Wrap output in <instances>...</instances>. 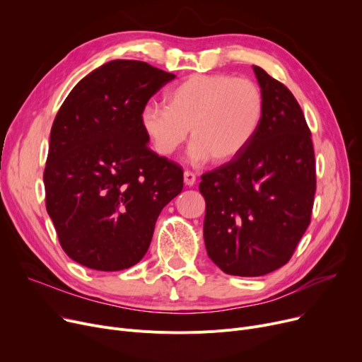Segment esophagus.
<instances>
[{"instance_id": "esophagus-1", "label": "esophagus", "mask_w": 362, "mask_h": 362, "mask_svg": "<svg viewBox=\"0 0 362 362\" xmlns=\"http://www.w3.org/2000/svg\"><path fill=\"white\" fill-rule=\"evenodd\" d=\"M183 180H185L186 186H194L195 182H197V175L194 173V171L186 170L185 173H183Z\"/></svg>"}]
</instances>
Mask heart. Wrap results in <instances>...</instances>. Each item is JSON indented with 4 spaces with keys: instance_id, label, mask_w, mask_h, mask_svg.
<instances>
[{
    "instance_id": "b5f03b06",
    "label": "heart",
    "mask_w": 362,
    "mask_h": 362,
    "mask_svg": "<svg viewBox=\"0 0 362 362\" xmlns=\"http://www.w3.org/2000/svg\"><path fill=\"white\" fill-rule=\"evenodd\" d=\"M164 107L146 105L139 124L152 148L170 157L191 129V157L216 164L233 161L258 133L265 111L261 88L232 74H192L171 88Z\"/></svg>"
}]
</instances>
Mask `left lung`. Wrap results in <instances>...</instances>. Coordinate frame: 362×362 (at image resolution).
Wrapping results in <instances>:
<instances>
[{"mask_svg":"<svg viewBox=\"0 0 362 362\" xmlns=\"http://www.w3.org/2000/svg\"><path fill=\"white\" fill-rule=\"evenodd\" d=\"M265 111L252 142L201 176L208 257L232 276L286 264L311 223L317 189L311 130L293 93L254 66Z\"/></svg>","mask_w":362,"mask_h":362,"instance_id":"8db88e82","label":"left lung"}]
</instances>
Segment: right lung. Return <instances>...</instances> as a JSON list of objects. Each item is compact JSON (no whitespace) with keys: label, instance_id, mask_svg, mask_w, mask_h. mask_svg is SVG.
I'll return each mask as SVG.
<instances>
[{"label":"right lung","instance_id":"obj_1","mask_svg":"<svg viewBox=\"0 0 362 362\" xmlns=\"http://www.w3.org/2000/svg\"><path fill=\"white\" fill-rule=\"evenodd\" d=\"M173 73L112 60L67 95L54 119L44 170L45 205L63 251L100 272L146 254L163 208L183 189V168L148 146L139 114Z\"/></svg>","mask_w":362,"mask_h":362}]
</instances>
